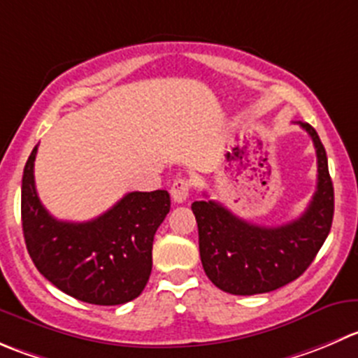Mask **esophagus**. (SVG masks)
<instances>
[{
    "label": "esophagus",
    "mask_w": 358,
    "mask_h": 358,
    "mask_svg": "<svg viewBox=\"0 0 358 358\" xmlns=\"http://www.w3.org/2000/svg\"><path fill=\"white\" fill-rule=\"evenodd\" d=\"M190 187H192V183H190L187 178L175 180V182H173V185H171L173 201H175V203H185L187 197H189Z\"/></svg>",
    "instance_id": "1"
}]
</instances>
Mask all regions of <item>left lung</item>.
<instances>
[{"label": "left lung", "instance_id": "8db88e82", "mask_svg": "<svg viewBox=\"0 0 358 358\" xmlns=\"http://www.w3.org/2000/svg\"><path fill=\"white\" fill-rule=\"evenodd\" d=\"M299 126L317 150L318 182L313 199L299 218L278 227L250 224L217 201H194L204 273L215 287L234 296L266 294L306 271L324 245L334 215V187L327 154L317 131Z\"/></svg>", "mask_w": 358, "mask_h": 358}]
</instances>
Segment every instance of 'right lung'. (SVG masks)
Instances as JSON below:
<instances>
[{
	"instance_id": "right-lung-1",
	"label": "right lung",
	"mask_w": 358,
	"mask_h": 358,
	"mask_svg": "<svg viewBox=\"0 0 358 358\" xmlns=\"http://www.w3.org/2000/svg\"><path fill=\"white\" fill-rule=\"evenodd\" d=\"M36 152L38 145L24 168L20 215L38 271L83 303L117 306L136 299L150 278L155 231L171 208L168 190L126 194L94 220H57L36 194Z\"/></svg>"
}]
</instances>
